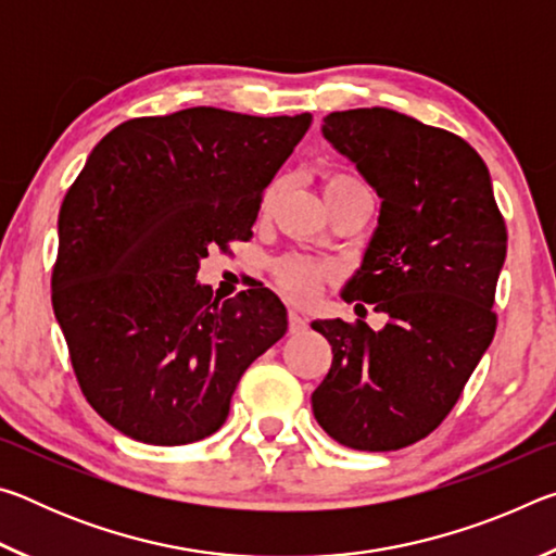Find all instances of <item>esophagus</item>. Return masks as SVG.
I'll list each match as a JSON object with an SVG mask.
<instances>
[{"label": "esophagus", "instance_id": "1", "mask_svg": "<svg viewBox=\"0 0 556 556\" xmlns=\"http://www.w3.org/2000/svg\"><path fill=\"white\" fill-rule=\"evenodd\" d=\"M306 326H308L306 316H301V314L296 312V308H289V333L306 331Z\"/></svg>", "mask_w": 556, "mask_h": 556}]
</instances>
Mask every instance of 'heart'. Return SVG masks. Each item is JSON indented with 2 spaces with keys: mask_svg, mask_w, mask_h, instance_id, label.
<instances>
[{
  "mask_svg": "<svg viewBox=\"0 0 556 556\" xmlns=\"http://www.w3.org/2000/svg\"><path fill=\"white\" fill-rule=\"evenodd\" d=\"M343 181H355V178L341 176V178H333L331 184H343ZM275 191L277 186H271L265 195V203L275 199ZM271 269H275L277 285L285 289L291 299H308L328 277H331V267L304 255L279 257Z\"/></svg>",
  "mask_w": 556,
  "mask_h": 556,
  "instance_id": "heart-1",
  "label": "heart"
}]
</instances>
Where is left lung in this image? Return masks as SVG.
Instances as JSON below:
<instances>
[{"label":"left lung","mask_w":556,"mask_h":556,"mask_svg":"<svg viewBox=\"0 0 556 556\" xmlns=\"http://www.w3.org/2000/svg\"><path fill=\"white\" fill-rule=\"evenodd\" d=\"M324 137L382 199L343 299L390 321L382 331L361 318L312 324L333 351L314 417L338 444L397 451L446 419L493 341L505 220L485 162L454 131L357 108L331 112Z\"/></svg>","instance_id":"8db88e82"}]
</instances>
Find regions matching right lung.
Here are the masks:
<instances>
[{
	"mask_svg": "<svg viewBox=\"0 0 556 556\" xmlns=\"http://www.w3.org/2000/svg\"><path fill=\"white\" fill-rule=\"evenodd\" d=\"M312 115L188 108L100 139L65 193L51 301L83 394L110 427L178 446L228 419L252 361L287 333L265 287L213 299L201 257L252 238Z\"/></svg>",
	"mask_w": 556,
	"mask_h": 556,
	"instance_id": "right-lung-1",
	"label": "right lung"
}]
</instances>
